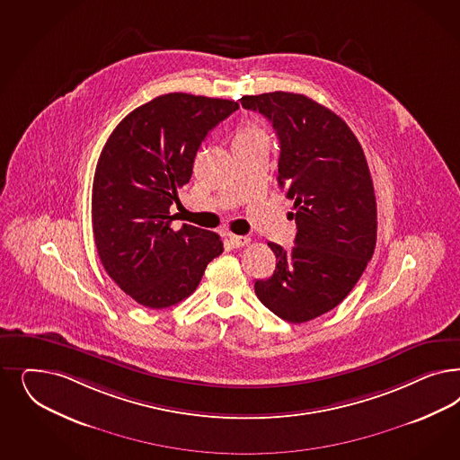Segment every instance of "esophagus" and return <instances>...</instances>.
<instances>
[{"label":"esophagus","mask_w":460,"mask_h":460,"mask_svg":"<svg viewBox=\"0 0 460 460\" xmlns=\"http://www.w3.org/2000/svg\"><path fill=\"white\" fill-rule=\"evenodd\" d=\"M228 240H230V243H232L234 249H240V247H245V245L251 243V238L243 237V235H230Z\"/></svg>","instance_id":"obj_1"}]
</instances>
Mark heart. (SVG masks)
<instances>
[{"label": "heart", "instance_id": "obj_1", "mask_svg": "<svg viewBox=\"0 0 460 460\" xmlns=\"http://www.w3.org/2000/svg\"><path fill=\"white\" fill-rule=\"evenodd\" d=\"M257 135H262V132L259 128H255V127H247L237 137H257Z\"/></svg>", "mask_w": 460, "mask_h": 460}]
</instances>
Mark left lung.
<instances>
[{"label":"left lung","mask_w":460,"mask_h":460,"mask_svg":"<svg viewBox=\"0 0 460 460\" xmlns=\"http://www.w3.org/2000/svg\"><path fill=\"white\" fill-rule=\"evenodd\" d=\"M245 110L264 115L281 155L278 182L295 201V247L276 253V270L255 281V295L289 323L333 310L352 291L371 261L377 208L364 150L343 119L305 94L243 96Z\"/></svg>","instance_id":"left-lung-1"}]
</instances>
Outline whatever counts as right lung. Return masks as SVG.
<instances>
[{
	"mask_svg": "<svg viewBox=\"0 0 460 460\" xmlns=\"http://www.w3.org/2000/svg\"><path fill=\"white\" fill-rule=\"evenodd\" d=\"M238 103L169 93L135 108L106 140L93 181V234L104 270L152 310L186 299L223 252L220 235L182 223L171 207L190 182L208 132Z\"/></svg>",
	"mask_w": 460,
	"mask_h": 460,
	"instance_id": "add662e5",
	"label": "right lung"
}]
</instances>
